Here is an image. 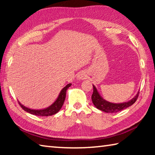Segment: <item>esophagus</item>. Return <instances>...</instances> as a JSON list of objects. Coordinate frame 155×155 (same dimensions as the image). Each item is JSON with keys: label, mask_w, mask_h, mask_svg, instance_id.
<instances>
[{"label": "esophagus", "mask_w": 155, "mask_h": 155, "mask_svg": "<svg viewBox=\"0 0 155 155\" xmlns=\"http://www.w3.org/2000/svg\"><path fill=\"white\" fill-rule=\"evenodd\" d=\"M85 77H85V73H83V72H80L77 76V78L78 80H83V79H84V78H85Z\"/></svg>", "instance_id": "34e87169"}]
</instances>
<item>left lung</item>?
Wrapping results in <instances>:
<instances>
[{
    "mask_svg": "<svg viewBox=\"0 0 155 155\" xmlns=\"http://www.w3.org/2000/svg\"><path fill=\"white\" fill-rule=\"evenodd\" d=\"M94 91L92 95H91V101L97 109L103 111L106 113H117L122 110L128 108V107L132 105L133 104L135 103L137 101L139 96V91L134 98L130 100L129 101L123 103H112L105 101L100 95L99 93L97 91V89L95 86L93 85Z\"/></svg>",
    "mask_w": 155,
    "mask_h": 155,
    "instance_id": "8db88e82",
    "label": "left lung"
}]
</instances>
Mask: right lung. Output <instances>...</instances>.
Listing matches in <instances>:
<instances>
[{
	"mask_svg": "<svg viewBox=\"0 0 155 155\" xmlns=\"http://www.w3.org/2000/svg\"><path fill=\"white\" fill-rule=\"evenodd\" d=\"M72 84H68V85L62 89L61 92L59 93V95L58 98H57L55 101L54 102L53 104H52L51 106L47 107L46 109H31L28 108V107H26L25 106L22 105L20 102H18V103L22 107V109H24L25 111L31 114L35 115H38V116H49V115H52L57 114V112H59L60 109H61V107L64 104L65 98V95H66V91L68 89V87L71 86Z\"/></svg>",
	"mask_w": 155,
	"mask_h": 155,
	"instance_id": "1",
	"label": "right lung"
}]
</instances>
